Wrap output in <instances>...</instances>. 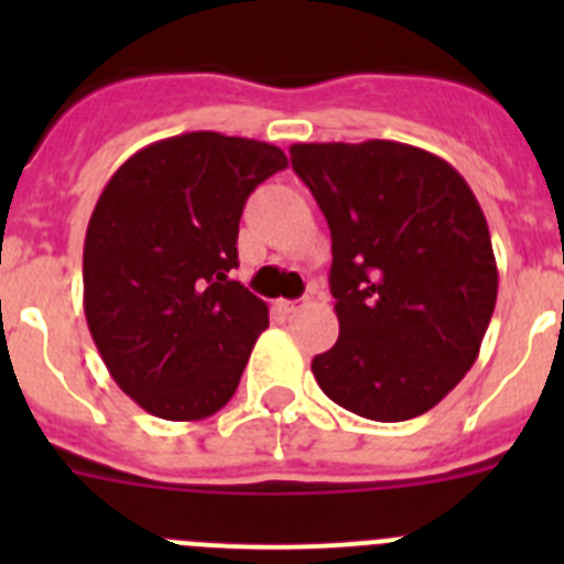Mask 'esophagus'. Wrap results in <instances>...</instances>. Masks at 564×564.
Segmentation results:
<instances>
[{
	"instance_id": "1",
	"label": "esophagus",
	"mask_w": 564,
	"mask_h": 564,
	"mask_svg": "<svg viewBox=\"0 0 564 564\" xmlns=\"http://www.w3.org/2000/svg\"><path fill=\"white\" fill-rule=\"evenodd\" d=\"M276 305H279V311L296 313V311H302V307L307 305V299H279Z\"/></svg>"
}]
</instances>
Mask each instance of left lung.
Segmentation results:
<instances>
[{"label": "left lung", "mask_w": 564, "mask_h": 564, "mask_svg": "<svg viewBox=\"0 0 564 564\" xmlns=\"http://www.w3.org/2000/svg\"><path fill=\"white\" fill-rule=\"evenodd\" d=\"M325 212L338 341L318 387L370 421H410L477 361L497 302L486 214L455 166L398 141L293 143Z\"/></svg>", "instance_id": "1"}]
</instances>
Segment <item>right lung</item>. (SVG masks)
<instances>
[{"instance_id": "add662e5", "label": "right lung", "mask_w": 564, "mask_h": 564, "mask_svg": "<svg viewBox=\"0 0 564 564\" xmlns=\"http://www.w3.org/2000/svg\"><path fill=\"white\" fill-rule=\"evenodd\" d=\"M288 166L251 138L186 132L109 177L84 239V316L115 383L163 421L223 410L268 305L228 273L248 194Z\"/></svg>"}]
</instances>
